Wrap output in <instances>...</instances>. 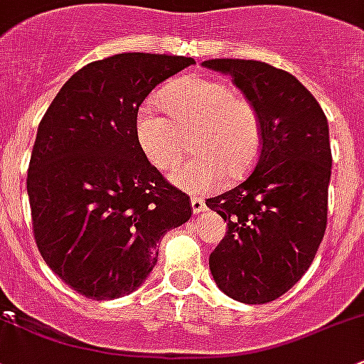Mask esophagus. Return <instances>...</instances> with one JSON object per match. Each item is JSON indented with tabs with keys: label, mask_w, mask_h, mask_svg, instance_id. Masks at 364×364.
<instances>
[{
	"label": "esophagus",
	"mask_w": 364,
	"mask_h": 364,
	"mask_svg": "<svg viewBox=\"0 0 364 364\" xmlns=\"http://www.w3.org/2000/svg\"><path fill=\"white\" fill-rule=\"evenodd\" d=\"M192 209H193V214L204 213V211H205L204 200H202L200 197H193V198H192Z\"/></svg>",
	"instance_id": "34e87169"
}]
</instances>
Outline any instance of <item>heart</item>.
<instances>
[{
  "label": "heart",
  "instance_id": "1",
  "mask_svg": "<svg viewBox=\"0 0 364 364\" xmlns=\"http://www.w3.org/2000/svg\"><path fill=\"white\" fill-rule=\"evenodd\" d=\"M159 101L168 114L153 102H143L134 134L148 162L166 171L181 156L185 134L195 132L192 148L197 153L169 174L176 188L209 192L220 188L225 178H240L255 166L263 141L262 118L230 83L181 76L160 90Z\"/></svg>",
  "mask_w": 364,
  "mask_h": 364
}]
</instances>
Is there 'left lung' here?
<instances>
[{"label":"left lung","mask_w":364,"mask_h":364,"mask_svg":"<svg viewBox=\"0 0 364 364\" xmlns=\"http://www.w3.org/2000/svg\"><path fill=\"white\" fill-rule=\"evenodd\" d=\"M262 118L258 162L246 181L208 198L227 221L209 256L218 288L247 305L282 296L309 270L326 230L330 127L316 97L288 71L259 60L213 59Z\"/></svg>","instance_id":"left-lung-1"}]
</instances>
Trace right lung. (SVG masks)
I'll list each match as a JSON object with an SVG mask.
<instances>
[{"label":"right lung","mask_w":364,"mask_h":364,"mask_svg":"<svg viewBox=\"0 0 364 364\" xmlns=\"http://www.w3.org/2000/svg\"><path fill=\"white\" fill-rule=\"evenodd\" d=\"M192 57L118 53L68 80L38 127L28 171L34 239L47 265L92 300L139 288L159 240L192 216L190 198L139 150L136 112Z\"/></svg>","instance_id":"add662e5"}]
</instances>
